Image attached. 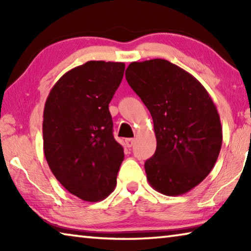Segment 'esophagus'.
<instances>
[{"label":"esophagus","mask_w":251,"mask_h":251,"mask_svg":"<svg viewBox=\"0 0 251 251\" xmlns=\"http://www.w3.org/2000/svg\"><path fill=\"white\" fill-rule=\"evenodd\" d=\"M125 143H126V146H127V147H131V146L134 145L135 139H134V138H126V139H125Z\"/></svg>","instance_id":"obj_1"}]
</instances>
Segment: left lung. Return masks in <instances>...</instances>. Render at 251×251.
Masks as SVG:
<instances>
[{
    "label": "left lung",
    "mask_w": 251,
    "mask_h": 251,
    "mask_svg": "<svg viewBox=\"0 0 251 251\" xmlns=\"http://www.w3.org/2000/svg\"><path fill=\"white\" fill-rule=\"evenodd\" d=\"M125 76L154 122L157 147L145 163L148 182L166 196L188 193L211 172L222 148L214 101L199 80L166 59L130 63Z\"/></svg>",
    "instance_id": "8db88e82"
}]
</instances>
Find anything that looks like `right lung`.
<instances>
[{
	"instance_id": "add662e5",
	"label": "right lung",
	"mask_w": 251,
	"mask_h": 251,
	"mask_svg": "<svg viewBox=\"0 0 251 251\" xmlns=\"http://www.w3.org/2000/svg\"><path fill=\"white\" fill-rule=\"evenodd\" d=\"M124 70L120 62H86L63 75L45 101L46 161L63 187L85 201H103L113 192L124 160L108 109Z\"/></svg>"
}]
</instances>
